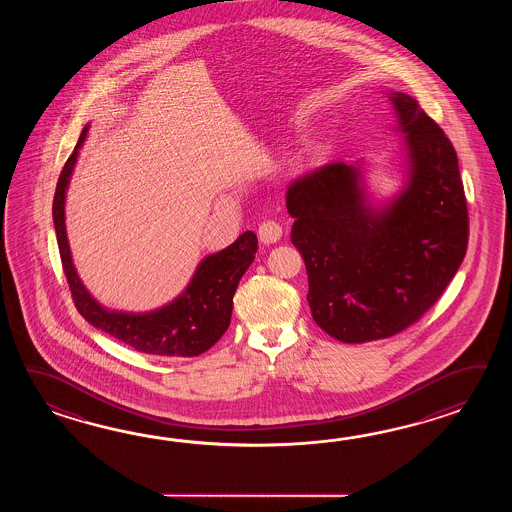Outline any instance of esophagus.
<instances>
[{
  "mask_svg": "<svg viewBox=\"0 0 512 512\" xmlns=\"http://www.w3.org/2000/svg\"><path fill=\"white\" fill-rule=\"evenodd\" d=\"M258 238L261 243L265 245H271L282 238V227L276 223V221H263L260 227H258Z\"/></svg>",
  "mask_w": 512,
  "mask_h": 512,
  "instance_id": "34e87169",
  "label": "esophagus"
}]
</instances>
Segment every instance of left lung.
I'll list each match as a JSON object with an SVG mask.
<instances>
[{"label": "left lung", "mask_w": 512, "mask_h": 512, "mask_svg": "<svg viewBox=\"0 0 512 512\" xmlns=\"http://www.w3.org/2000/svg\"><path fill=\"white\" fill-rule=\"evenodd\" d=\"M406 183L373 207L360 164L331 163L287 188L291 241L316 324L346 344L388 338L437 302L465 258L468 212L457 155L415 98L392 91Z\"/></svg>", "instance_id": "obj_1"}]
</instances>
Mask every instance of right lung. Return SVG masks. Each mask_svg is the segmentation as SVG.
<instances>
[{
  "mask_svg": "<svg viewBox=\"0 0 512 512\" xmlns=\"http://www.w3.org/2000/svg\"><path fill=\"white\" fill-rule=\"evenodd\" d=\"M87 130L89 126L80 133L77 146L58 177L53 199L56 241L78 313L91 326L148 355L197 357L205 353L229 329L232 298L241 276L251 267L254 254L258 251L256 234L247 230L227 249L207 256L199 263L196 274L192 276L183 294H179L174 302L163 305L161 309L150 313H122L102 307L78 278L69 251L64 210L67 185Z\"/></svg>",
  "mask_w": 512,
  "mask_h": 512,
  "instance_id": "add662e5",
  "label": "right lung"
}]
</instances>
